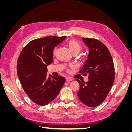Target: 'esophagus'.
<instances>
[{
	"mask_svg": "<svg viewBox=\"0 0 132 132\" xmlns=\"http://www.w3.org/2000/svg\"><path fill=\"white\" fill-rule=\"evenodd\" d=\"M66 80L68 81H72V80H73V79L70 78V77H67V78H66Z\"/></svg>",
	"mask_w": 132,
	"mask_h": 132,
	"instance_id": "esophagus-1",
	"label": "esophagus"
}]
</instances>
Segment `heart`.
<instances>
[{"label":"heart","mask_w":132,"mask_h":132,"mask_svg":"<svg viewBox=\"0 0 132 132\" xmlns=\"http://www.w3.org/2000/svg\"><path fill=\"white\" fill-rule=\"evenodd\" d=\"M68 46L71 52L73 54H78L82 48V45L80 43L75 40V39H71V40H70L68 43Z\"/></svg>","instance_id":"obj_1"}]
</instances>
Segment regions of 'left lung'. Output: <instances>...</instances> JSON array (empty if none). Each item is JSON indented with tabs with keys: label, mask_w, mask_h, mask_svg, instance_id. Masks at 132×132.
<instances>
[{
	"label": "left lung",
	"mask_w": 132,
	"mask_h": 132,
	"mask_svg": "<svg viewBox=\"0 0 132 132\" xmlns=\"http://www.w3.org/2000/svg\"><path fill=\"white\" fill-rule=\"evenodd\" d=\"M89 50L87 59L80 73L89 75V81L77 80L80 85L79 99L90 107L97 106L105 100L114 81L112 58L105 45L97 39L82 38Z\"/></svg>",
	"instance_id": "left-lung-1"
}]
</instances>
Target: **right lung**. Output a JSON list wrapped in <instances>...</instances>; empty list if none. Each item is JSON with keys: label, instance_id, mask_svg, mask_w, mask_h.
Returning <instances> with one entry per match:
<instances>
[{"label": "right lung", "instance_id": "add662e5", "mask_svg": "<svg viewBox=\"0 0 132 132\" xmlns=\"http://www.w3.org/2000/svg\"><path fill=\"white\" fill-rule=\"evenodd\" d=\"M66 36H48L35 39L23 48L17 63V73L23 90L37 105L45 106L57 97L64 77L47 76V67L53 62L54 48Z\"/></svg>", "mask_w": 132, "mask_h": 132}]
</instances>
